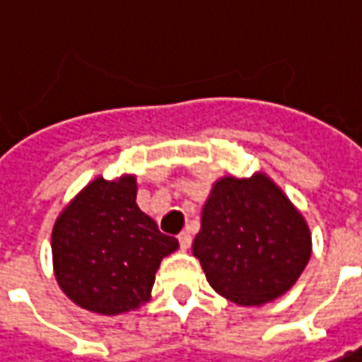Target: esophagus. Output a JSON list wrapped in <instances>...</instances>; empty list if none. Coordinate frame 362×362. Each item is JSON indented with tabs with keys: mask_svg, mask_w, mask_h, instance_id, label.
Returning a JSON list of instances; mask_svg holds the SVG:
<instances>
[{
	"mask_svg": "<svg viewBox=\"0 0 362 362\" xmlns=\"http://www.w3.org/2000/svg\"><path fill=\"white\" fill-rule=\"evenodd\" d=\"M178 243H180V247L186 251L190 245H192V235L188 233V230H182L180 235H178Z\"/></svg>",
	"mask_w": 362,
	"mask_h": 362,
	"instance_id": "obj_1",
	"label": "esophagus"
}]
</instances>
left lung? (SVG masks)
Returning a JSON list of instances; mask_svg holds the SVG:
<instances>
[{
	"label": "left lung",
	"instance_id": "8db88e82",
	"mask_svg": "<svg viewBox=\"0 0 362 362\" xmlns=\"http://www.w3.org/2000/svg\"><path fill=\"white\" fill-rule=\"evenodd\" d=\"M310 249L304 216L263 174L216 182L192 243L209 284L241 306H261L290 290Z\"/></svg>",
	"mask_w": 362,
	"mask_h": 362
}]
</instances>
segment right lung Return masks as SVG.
Instances as JSON below:
<instances>
[{"mask_svg": "<svg viewBox=\"0 0 362 362\" xmlns=\"http://www.w3.org/2000/svg\"><path fill=\"white\" fill-rule=\"evenodd\" d=\"M135 194L134 176L97 178L56 221V279L85 310L115 316L148 302L160 261L178 249V239L139 211Z\"/></svg>", "mask_w": 362, "mask_h": 362, "instance_id": "1", "label": "right lung"}]
</instances>
